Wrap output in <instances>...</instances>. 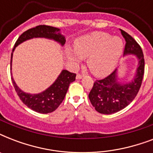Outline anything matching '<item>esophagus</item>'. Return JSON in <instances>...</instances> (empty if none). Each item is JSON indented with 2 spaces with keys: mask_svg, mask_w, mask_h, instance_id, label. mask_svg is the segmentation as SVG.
<instances>
[{
  "mask_svg": "<svg viewBox=\"0 0 153 153\" xmlns=\"http://www.w3.org/2000/svg\"><path fill=\"white\" fill-rule=\"evenodd\" d=\"M82 74H78L76 75V79H82Z\"/></svg>",
  "mask_w": 153,
  "mask_h": 153,
  "instance_id": "obj_1",
  "label": "esophagus"
}]
</instances>
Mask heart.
<instances>
[{
  "mask_svg": "<svg viewBox=\"0 0 153 153\" xmlns=\"http://www.w3.org/2000/svg\"><path fill=\"white\" fill-rule=\"evenodd\" d=\"M123 48V41L119 36L94 32L79 37L74 43V51L67 48L66 57L71 65H76L82 59L87 58V66L93 74L103 77L115 69Z\"/></svg>",
  "mask_w": 153,
  "mask_h": 153,
  "instance_id": "heart-1",
  "label": "heart"
}]
</instances>
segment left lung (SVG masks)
I'll use <instances>...</instances> for the list:
<instances>
[{"label": "left lung", "instance_id": "1", "mask_svg": "<svg viewBox=\"0 0 153 153\" xmlns=\"http://www.w3.org/2000/svg\"><path fill=\"white\" fill-rule=\"evenodd\" d=\"M121 32L126 41L124 55H135L138 60L137 67L130 81H122L118 75V69L104 79L95 81L89 94V99L100 114H112L126 108L135 98L142 82L145 71L142 50L130 35L123 30Z\"/></svg>", "mask_w": 153, "mask_h": 153}]
</instances>
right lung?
<instances>
[{
	"label": "right lung",
	"mask_w": 153,
	"mask_h": 153,
	"mask_svg": "<svg viewBox=\"0 0 153 153\" xmlns=\"http://www.w3.org/2000/svg\"><path fill=\"white\" fill-rule=\"evenodd\" d=\"M33 38H44L54 40L62 47L66 43L65 36L60 33V29L58 27L48 25H39L36 27L27 30L18 38L14 48L13 49V52L11 55V70L13 52L15 51L16 48L22 44L23 42ZM75 76L76 74L74 73H71L67 70H62L51 86L48 87L45 91L38 94L26 93L16 85L13 77L12 80L18 96L20 100L24 102V104L26 105L29 109L37 113L48 114L55 111L62 103L70 84L75 80Z\"/></svg>",
	"instance_id": "1"
}]
</instances>
